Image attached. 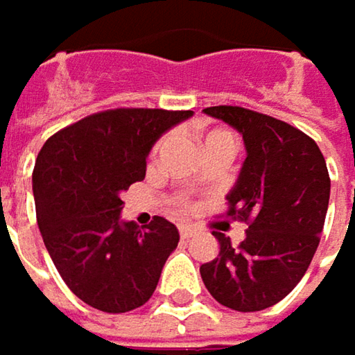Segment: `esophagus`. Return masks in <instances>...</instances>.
<instances>
[{
  "mask_svg": "<svg viewBox=\"0 0 355 355\" xmlns=\"http://www.w3.org/2000/svg\"><path fill=\"white\" fill-rule=\"evenodd\" d=\"M193 234H196V232H193V228H190V226H182V228H180V236H182V239H186V241L191 239Z\"/></svg>",
  "mask_w": 355,
  "mask_h": 355,
  "instance_id": "1",
  "label": "esophagus"
}]
</instances>
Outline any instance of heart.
Here are the masks:
<instances>
[{"label":"heart","instance_id":"1","mask_svg":"<svg viewBox=\"0 0 355 355\" xmlns=\"http://www.w3.org/2000/svg\"><path fill=\"white\" fill-rule=\"evenodd\" d=\"M214 133H220V131H214ZM214 133H210V135H214ZM162 147H164V143H159V145H157V149H162Z\"/></svg>","mask_w":355,"mask_h":355}]
</instances>
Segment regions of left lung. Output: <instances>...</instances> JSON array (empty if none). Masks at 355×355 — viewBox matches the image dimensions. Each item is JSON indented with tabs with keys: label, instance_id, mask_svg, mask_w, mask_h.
I'll list each match as a JSON object with an SVG mask.
<instances>
[{
	"label": "left lung",
	"instance_id": "1",
	"mask_svg": "<svg viewBox=\"0 0 355 355\" xmlns=\"http://www.w3.org/2000/svg\"><path fill=\"white\" fill-rule=\"evenodd\" d=\"M204 113L244 139L246 159L226 196V216L248 230L239 246L214 232L220 252L200 275L224 307L263 311L285 299L311 265L329 204L327 165L315 141L285 121L228 105Z\"/></svg>",
	"mask_w": 355,
	"mask_h": 355
}]
</instances>
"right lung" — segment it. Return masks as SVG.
Segmentation results:
<instances>
[{"label": "right lung", "instance_id": "obj_1", "mask_svg": "<svg viewBox=\"0 0 355 355\" xmlns=\"http://www.w3.org/2000/svg\"><path fill=\"white\" fill-rule=\"evenodd\" d=\"M193 111L111 109L64 127L38 153L32 188L44 244L64 283L87 305L127 313L151 299L178 228L155 216L123 222L121 191L145 178L155 141Z\"/></svg>", "mask_w": 355, "mask_h": 355}]
</instances>
